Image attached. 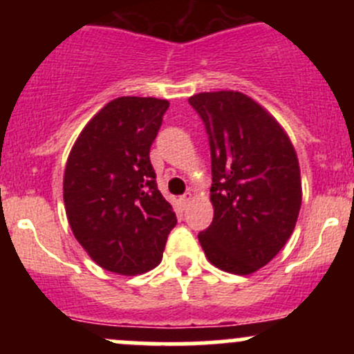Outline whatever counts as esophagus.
<instances>
[{
	"instance_id": "34e87169",
	"label": "esophagus",
	"mask_w": 354,
	"mask_h": 354,
	"mask_svg": "<svg viewBox=\"0 0 354 354\" xmlns=\"http://www.w3.org/2000/svg\"><path fill=\"white\" fill-rule=\"evenodd\" d=\"M190 202H192V194H190V192H187V194L181 195V197H180V203L183 207H187Z\"/></svg>"
}]
</instances>
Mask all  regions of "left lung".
<instances>
[{
  "label": "left lung",
  "mask_w": 354,
  "mask_h": 354,
  "mask_svg": "<svg viewBox=\"0 0 354 354\" xmlns=\"http://www.w3.org/2000/svg\"><path fill=\"white\" fill-rule=\"evenodd\" d=\"M205 124L214 219L198 241L212 266L252 274L286 245L301 207L298 157L281 124L241 92L188 99Z\"/></svg>",
  "instance_id": "8db88e82"
}]
</instances>
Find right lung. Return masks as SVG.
Instances as JSON below:
<instances>
[{"mask_svg":"<svg viewBox=\"0 0 354 354\" xmlns=\"http://www.w3.org/2000/svg\"><path fill=\"white\" fill-rule=\"evenodd\" d=\"M167 108L164 99H114L88 121L68 156V223L91 259L111 272L135 276L159 266L178 223L157 190L149 157Z\"/></svg>","mask_w":354,"mask_h":354,"instance_id":"obj_1","label":"right lung"}]
</instances>
